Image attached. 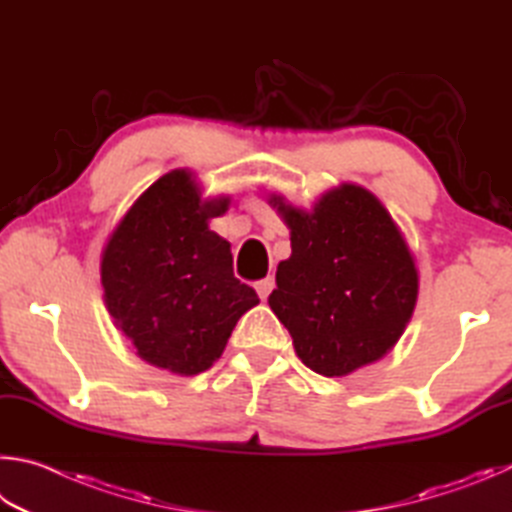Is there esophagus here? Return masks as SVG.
Wrapping results in <instances>:
<instances>
[{
    "label": "esophagus",
    "mask_w": 512,
    "mask_h": 512,
    "mask_svg": "<svg viewBox=\"0 0 512 512\" xmlns=\"http://www.w3.org/2000/svg\"><path fill=\"white\" fill-rule=\"evenodd\" d=\"M274 285H276V281H274V276H265L263 281H258L256 283V290H258V297L261 299H267L272 294V290H274Z\"/></svg>",
    "instance_id": "esophagus-1"
}]
</instances>
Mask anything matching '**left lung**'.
I'll list each match as a JSON object with an SVG mask.
<instances>
[{"mask_svg":"<svg viewBox=\"0 0 512 512\" xmlns=\"http://www.w3.org/2000/svg\"><path fill=\"white\" fill-rule=\"evenodd\" d=\"M270 204L290 227L292 256L267 301L301 362L339 378L387 355L418 299L414 256L389 211L355 184L324 193L312 211L281 195Z\"/></svg>","mask_w":512,"mask_h":512,"instance_id":"obj_1","label":"left lung"}]
</instances>
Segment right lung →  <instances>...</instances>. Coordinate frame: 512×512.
I'll list each match as a JSON object with an SVG mask.
<instances>
[{"label": "right lung", "instance_id": "right-lung-1", "mask_svg": "<svg viewBox=\"0 0 512 512\" xmlns=\"http://www.w3.org/2000/svg\"><path fill=\"white\" fill-rule=\"evenodd\" d=\"M229 197L202 200L188 170L159 177L107 240L101 283L116 328L152 366L211 369L233 326L258 303L233 276L229 242L209 229Z\"/></svg>", "mask_w": 512, "mask_h": 512}]
</instances>
